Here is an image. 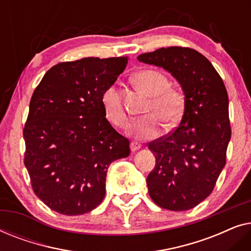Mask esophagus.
Instances as JSON below:
<instances>
[{
	"instance_id": "1",
	"label": "esophagus",
	"mask_w": 251,
	"mask_h": 251,
	"mask_svg": "<svg viewBox=\"0 0 251 251\" xmlns=\"http://www.w3.org/2000/svg\"><path fill=\"white\" fill-rule=\"evenodd\" d=\"M140 147H142V145H140L139 143H137V142L130 143V149H131L132 152H136V151H138Z\"/></svg>"
}]
</instances>
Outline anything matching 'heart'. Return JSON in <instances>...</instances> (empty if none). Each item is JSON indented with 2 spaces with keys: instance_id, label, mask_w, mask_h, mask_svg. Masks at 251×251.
Segmentation results:
<instances>
[{
  "instance_id": "heart-1",
  "label": "heart",
  "mask_w": 251,
  "mask_h": 251,
  "mask_svg": "<svg viewBox=\"0 0 251 251\" xmlns=\"http://www.w3.org/2000/svg\"><path fill=\"white\" fill-rule=\"evenodd\" d=\"M136 81L152 98L146 109L150 114L135 120L130 126V132L138 139H152L160 132V118L168 126L179 121L184 112L185 97L179 89L169 87V78L160 71H140L136 74ZM101 105L105 116L113 126L126 128L128 114L121 92L115 84L109 85L102 92Z\"/></svg>"
}]
</instances>
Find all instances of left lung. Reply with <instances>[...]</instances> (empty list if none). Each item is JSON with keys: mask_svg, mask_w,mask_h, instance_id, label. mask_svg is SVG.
<instances>
[{"mask_svg": "<svg viewBox=\"0 0 251 251\" xmlns=\"http://www.w3.org/2000/svg\"><path fill=\"white\" fill-rule=\"evenodd\" d=\"M138 60L164 68L183 88L179 126L149 144L156 162L146 183L159 207L188 210L210 195L226 163L231 139L227 91L210 61L191 48H161Z\"/></svg>", "mask_w": 251, "mask_h": 251, "instance_id": "8db88e82", "label": "left lung"}]
</instances>
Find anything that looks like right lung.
Masks as SVG:
<instances>
[{
	"instance_id": "add662e5",
	"label": "right lung",
	"mask_w": 251,
	"mask_h": 251,
	"mask_svg": "<svg viewBox=\"0 0 251 251\" xmlns=\"http://www.w3.org/2000/svg\"><path fill=\"white\" fill-rule=\"evenodd\" d=\"M126 64L128 57L59 63L33 92L24 163L34 193L53 211L94 210L104 200L109 164L129 156L130 142L106 120L101 105L102 92Z\"/></svg>"
}]
</instances>
